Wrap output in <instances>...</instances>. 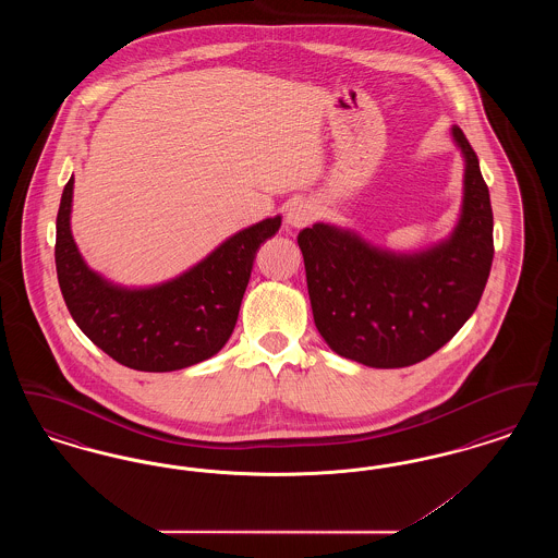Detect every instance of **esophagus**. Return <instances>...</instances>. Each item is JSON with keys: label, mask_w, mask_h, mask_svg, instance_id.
I'll return each mask as SVG.
<instances>
[{"label": "esophagus", "mask_w": 558, "mask_h": 558, "mask_svg": "<svg viewBox=\"0 0 558 558\" xmlns=\"http://www.w3.org/2000/svg\"><path fill=\"white\" fill-rule=\"evenodd\" d=\"M314 217H316L314 205H310V203H294L291 209H289L287 221L291 223L292 228L299 230V228L310 226L314 221Z\"/></svg>", "instance_id": "obj_1"}]
</instances>
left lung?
<instances>
[{"label":"left lung","mask_w":558,"mask_h":558,"mask_svg":"<svg viewBox=\"0 0 558 558\" xmlns=\"http://www.w3.org/2000/svg\"><path fill=\"white\" fill-rule=\"evenodd\" d=\"M464 205L450 240L418 255H391L355 234L316 223L299 232L319 335L372 368H403L446 345L477 310L494 259V213L478 159L460 128Z\"/></svg>","instance_id":"1"}]
</instances>
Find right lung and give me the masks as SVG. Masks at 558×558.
<instances>
[{
  "instance_id": "obj_1",
  "label": "right lung",
  "mask_w": 558,
  "mask_h": 558,
  "mask_svg": "<svg viewBox=\"0 0 558 558\" xmlns=\"http://www.w3.org/2000/svg\"><path fill=\"white\" fill-rule=\"evenodd\" d=\"M71 201L73 178L56 217V271L71 316L94 345L119 364L144 372L187 368L226 345L257 248L278 232L280 217L242 230L167 284L128 291L83 264L69 226Z\"/></svg>"
}]
</instances>
